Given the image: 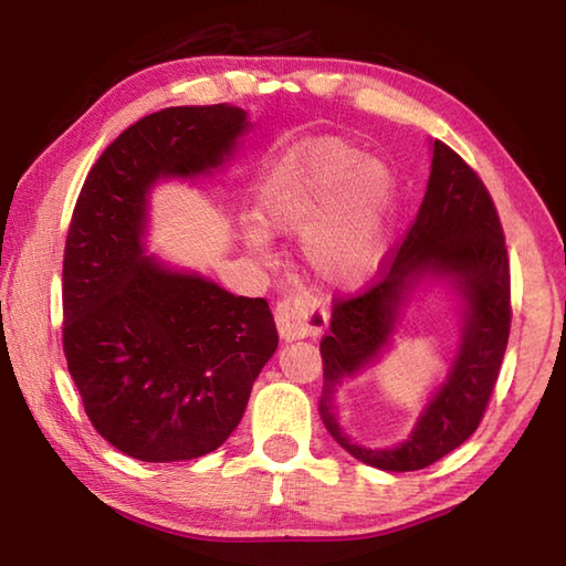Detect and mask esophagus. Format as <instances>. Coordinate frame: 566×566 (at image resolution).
Returning a JSON list of instances; mask_svg holds the SVG:
<instances>
[{
	"mask_svg": "<svg viewBox=\"0 0 566 566\" xmlns=\"http://www.w3.org/2000/svg\"><path fill=\"white\" fill-rule=\"evenodd\" d=\"M274 321L284 340L318 338L328 323V311L308 294H284L274 306Z\"/></svg>",
	"mask_w": 566,
	"mask_h": 566,
	"instance_id": "34e87169",
	"label": "esophagus"
}]
</instances>
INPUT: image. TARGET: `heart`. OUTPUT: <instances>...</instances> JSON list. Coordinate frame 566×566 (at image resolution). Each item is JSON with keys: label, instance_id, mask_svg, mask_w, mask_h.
<instances>
[{"label": "heart", "instance_id": "obj_1", "mask_svg": "<svg viewBox=\"0 0 566 566\" xmlns=\"http://www.w3.org/2000/svg\"><path fill=\"white\" fill-rule=\"evenodd\" d=\"M394 179L375 160L338 140L298 150L264 179L258 221L276 233L302 231L311 270L331 282H355L369 274L387 248V216ZM248 245L264 255L268 238L245 231Z\"/></svg>", "mask_w": 566, "mask_h": 566}]
</instances>
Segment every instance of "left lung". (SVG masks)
I'll return each instance as SVG.
<instances>
[{"mask_svg":"<svg viewBox=\"0 0 566 566\" xmlns=\"http://www.w3.org/2000/svg\"><path fill=\"white\" fill-rule=\"evenodd\" d=\"M423 271L454 275L468 298L461 353L411 439L391 451L359 449L342 436L332 416L334 387L388 342L400 294ZM511 316V262L494 199L482 177L436 140L426 197L401 243L381 258L363 290L333 302L331 331L321 340L323 426L343 450L384 472H416L438 462L482 423L506 355Z\"/></svg>","mask_w":566,"mask_h":566,"instance_id":"1","label":"left lung"}]
</instances>
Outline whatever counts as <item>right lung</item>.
<instances>
[{
    "mask_svg": "<svg viewBox=\"0 0 566 566\" xmlns=\"http://www.w3.org/2000/svg\"><path fill=\"white\" fill-rule=\"evenodd\" d=\"M248 128L238 106H170L99 155L72 211L63 260V350L84 413L140 462L221 448L276 350L264 298L233 296L143 255L158 177L221 165Z\"/></svg>",
    "mask_w": 566,
    "mask_h": 566,
    "instance_id": "obj_1",
    "label": "right lung"
}]
</instances>
